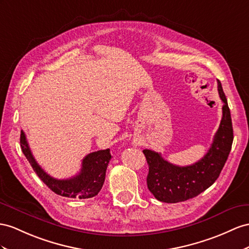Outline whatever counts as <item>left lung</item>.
Segmentation results:
<instances>
[{
    "mask_svg": "<svg viewBox=\"0 0 249 249\" xmlns=\"http://www.w3.org/2000/svg\"><path fill=\"white\" fill-rule=\"evenodd\" d=\"M218 91L222 100V120L207 154L200 161L189 166H178L164 160L161 154L144 149L149 171L147 187L157 200L178 203L195 197L212 186L225 165L233 141L231 110L218 81Z\"/></svg>",
    "mask_w": 249,
    "mask_h": 249,
    "instance_id": "left-lung-1",
    "label": "left lung"
}]
</instances>
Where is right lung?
<instances>
[{
  "label": "right lung",
  "instance_id": "obj_1",
  "mask_svg": "<svg viewBox=\"0 0 249 249\" xmlns=\"http://www.w3.org/2000/svg\"><path fill=\"white\" fill-rule=\"evenodd\" d=\"M20 143L23 154L29 161L35 173L54 194L72 199H89L97 196L102 189L108 163L111 159L110 149L98 150L87 155L83 159L82 168L78 175L70 179L58 180L46 174L36 163L23 130H21Z\"/></svg>",
  "mask_w": 249,
  "mask_h": 249
}]
</instances>
